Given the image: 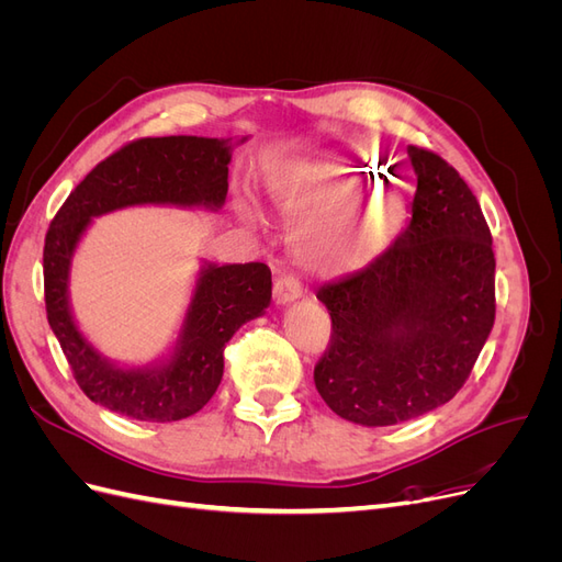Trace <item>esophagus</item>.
<instances>
[{
    "label": "esophagus",
    "instance_id": "1",
    "mask_svg": "<svg viewBox=\"0 0 562 562\" xmlns=\"http://www.w3.org/2000/svg\"><path fill=\"white\" fill-rule=\"evenodd\" d=\"M302 297V285L293 277H281L274 283V302L277 304H291Z\"/></svg>",
    "mask_w": 562,
    "mask_h": 562
}]
</instances>
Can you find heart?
<instances>
[{"instance_id": "b5f03b06", "label": "heart", "mask_w": 562, "mask_h": 562, "mask_svg": "<svg viewBox=\"0 0 562 562\" xmlns=\"http://www.w3.org/2000/svg\"><path fill=\"white\" fill-rule=\"evenodd\" d=\"M368 166L359 161H321L304 168L302 180H291L281 184L283 196L279 203L285 209L283 213H300L302 206V192L307 187L328 182L333 187L349 184V182H363L368 178ZM305 190L302 191L301 187ZM405 220V203L398 194L394 201L378 196V192H368L356 196L349 206L342 211L337 220V229L333 236H318L316 241H307L300 252L302 262L312 269L321 271L328 277H345L353 274L389 248V244L396 239V234Z\"/></svg>"}]
</instances>
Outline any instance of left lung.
I'll use <instances>...</instances> for the list:
<instances>
[{
    "mask_svg": "<svg viewBox=\"0 0 562 562\" xmlns=\"http://www.w3.org/2000/svg\"><path fill=\"white\" fill-rule=\"evenodd\" d=\"M413 217L378 260L318 288L333 321L314 382L330 411L361 427L411 422L448 403L495 323V252L469 184L407 145Z\"/></svg>",
    "mask_w": 562,
    "mask_h": 562,
    "instance_id": "1",
    "label": "left lung"
}]
</instances>
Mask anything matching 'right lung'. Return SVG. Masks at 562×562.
<instances>
[{
  "label": "right lung",
  "mask_w": 562,
  "mask_h": 562,
  "mask_svg": "<svg viewBox=\"0 0 562 562\" xmlns=\"http://www.w3.org/2000/svg\"><path fill=\"white\" fill-rule=\"evenodd\" d=\"M246 140L196 135L135 140L100 161L56 213L44 244L46 316L77 384L93 403L140 422H178L199 413L223 380L225 345L269 307L267 265L201 260L173 345L145 366H124L79 330L70 302L72 258L93 217L131 206L220 211L232 149Z\"/></svg>",
  "instance_id": "right-lung-1"
}]
</instances>
